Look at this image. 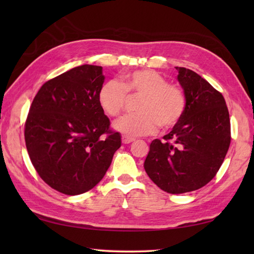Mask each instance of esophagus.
Wrapping results in <instances>:
<instances>
[{
  "label": "esophagus",
  "mask_w": 254,
  "mask_h": 254,
  "mask_svg": "<svg viewBox=\"0 0 254 254\" xmlns=\"http://www.w3.org/2000/svg\"><path fill=\"white\" fill-rule=\"evenodd\" d=\"M134 141V138L132 137H127V136H122V143L123 144H130Z\"/></svg>",
  "instance_id": "34e87169"
}]
</instances>
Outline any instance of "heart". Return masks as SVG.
<instances>
[{"label":"heart","instance_id":"obj_1","mask_svg":"<svg viewBox=\"0 0 254 254\" xmlns=\"http://www.w3.org/2000/svg\"><path fill=\"white\" fill-rule=\"evenodd\" d=\"M128 98L137 99V115L124 117L115 123L116 131L126 136H141L176 127L185 115L187 99L179 86L168 84L154 69H137L122 76V85L109 80L101 86L98 102L108 116L118 117Z\"/></svg>","mask_w":254,"mask_h":254}]
</instances>
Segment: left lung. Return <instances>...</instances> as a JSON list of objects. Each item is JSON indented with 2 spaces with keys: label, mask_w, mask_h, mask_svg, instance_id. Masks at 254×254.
I'll list each match as a JSON object with an SVG mask.
<instances>
[{
  "label": "left lung",
  "mask_w": 254,
  "mask_h": 254,
  "mask_svg": "<svg viewBox=\"0 0 254 254\" xmlns=\"http://www.w3.org/2000/svg\"><path fill=\"white\" fill-rule=\"evenodd\" d=\"M178 82L187 99L182 119L150 143L144 168L165 192L181 194L204 187L217 174L230 145L229 112L223 95L206 79L186 67Z\"/></svg>",
  "instance_id": "obj_1"
}]
</instances>
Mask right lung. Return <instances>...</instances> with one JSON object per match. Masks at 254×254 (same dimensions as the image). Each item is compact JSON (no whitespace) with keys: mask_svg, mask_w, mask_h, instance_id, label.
Returning a JSON list of instances; mask_svg holds the SVG:
<instances>
[{"mask_svg":"<svg viewBox=\"0 0 254 254\" xmlns=\"http://www.w3.org/2000/svg\"><path fill=\"white\" fill-rule=\"evenodd\" d=\"M104 82L101 66L84 64L48 80L30 106L25 142L31 163L48 186L66 195L93 189L121 146L98 102Z\"/></svg>","mask_w":254,"mask_h":254,"instance_id":"add662e5","label":"right lung"}]
</instances>
